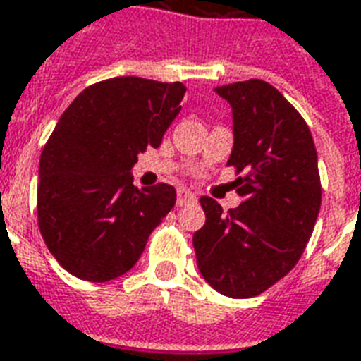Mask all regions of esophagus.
<instances>
[{
    "label": "esophagus",
    "mask_w": 361,
    "mask_h": 361,
    "mask_svg": "<svg viewBox=\"0 0 361 361\" xmlns=\"http://www.w3.org/2000/svg\"><path fill=\"white\" fill-rule=\"evenodd\" d=\"M195 200H197V197H195L191 191H187V189H178V197H176L178 206L191 204V202H195Z\"/></svg>",
    "instance_id": "1"
}]
</instances>
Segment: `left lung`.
<instances>
[{
	"label": "left lung",
	"mask_w": 361,
	"mask_h": 361,
	"mask_svg": "<svg viewBox=\"0 0 361 361\" xmlns=\"http://www.w3.org/2000/svg\"><path fill=\"white\" fill-rule=\"evenodd\" d=\"M216 92L233 107L235 166L242 204L224 212L210 197L206 224L192 235L197 265L219 293L255 297L297 265L322 204L318 155L299 111L261 79L231 82Z\"/></svg>",
	"instance_id": "1"
}]
</instances>
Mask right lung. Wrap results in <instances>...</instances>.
<instances>
[{
  "mask_svg": "<svg viewBox=\"0 0 361 361\" xmlns=\"http://www.w3.org/2000/svg\"><path fill=\"white\" fill-rule=\"evenodd\" d=\"M185 90L114 77L87 87L62 114L39 159L37 224L70 274L107 282L128 272L174 208V187L137 189L130 170L140 153L161 145Z\"/></svg>",
  "mask_w": 361,
  "mask_h": 361,
  "instance_id": "right-lung-1",
  "label": "right lung"
}]
</instances>
